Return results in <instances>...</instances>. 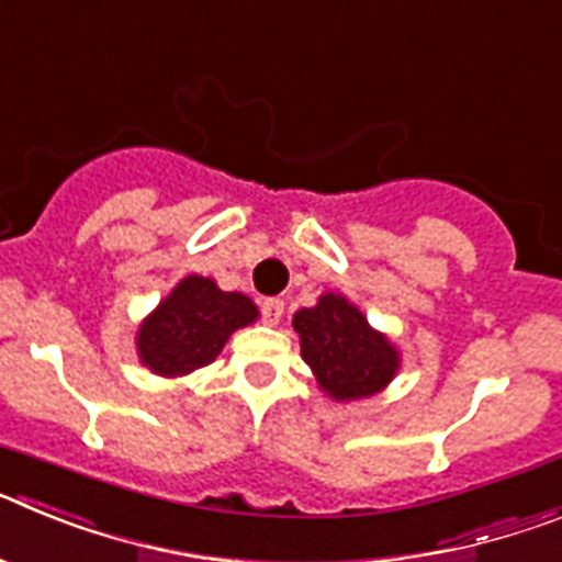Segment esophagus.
I'll use <instances>...</instances> for the list:
<instances>
[{"mask_svg":"<svg viewBox=\"0 0 562 562\" xmlns=\"http://www.w3.org/2000/svg\"><path fill=\"white\" fill-rule=\"evenodd\" d=\"M281 315H284V301H281V297H265V301H261V317H265V324L276 326L278 321H281Z\"/></svg>","mask_w":562,"mask_h":562,"instance_id":"esophagus-1","label":"esophagus"}]
</instances>
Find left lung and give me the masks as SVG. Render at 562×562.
I'll return each instance as SVG.
<instances>
[{
    "label": "left lung",
    "instance_id": "obj_1",
    "mask_svg": "<svg viewBox=\"0 0 562 562\" xmlns=\"http://www.w3.org/2000/svg\"><path fill=\"white\" fill-rule=\"evenodd\" d=\"M292 324L301 337V355L335 400L376 394L400 366L394 346L340 295H324L317 306L297 312Z\"/></svg>",
    "mask_w": 562,
    "mask_h": 562
}]
</instances>
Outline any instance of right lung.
Returning a JSON list of instances; mask_svg holds the SVG:
<instances>
[{
	"instance_id": "1",
	"label": "right lung",
	"mask_w": 562,
	"mask_h": 562,
	"mask_svg": "<svg viewBox=\"0 0 562 562\" xmlns=\"http://www.w3.org/2000/svg\"><path fill=\"white\" fill-rule=\"evenodd\" d=\"M256 315L250 297L222 292L211 278L188 276L140 326L137 351L154 374H188L207 366L227 337Z\"/></svg>"
}]
</instances>
